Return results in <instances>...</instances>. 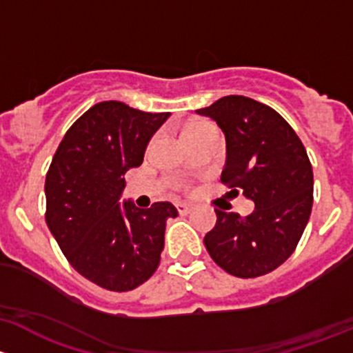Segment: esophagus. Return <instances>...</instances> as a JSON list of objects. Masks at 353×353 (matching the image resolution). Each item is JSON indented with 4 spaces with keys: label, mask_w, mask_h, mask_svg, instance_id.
Returning <instances> with one entry per match:
<instances>
[{
    "label": "esophagus",
    "mask_w": 353,
    "mask_h": 353,
    "mask_svg": "<svg viewBox=\"0 0 353 353\" xmlns=\"http://www.w3.org/2000/svg\"><path fill=\"white\" fill-rule=\"evenodd\" d=\"M176 210H178V214H181V216H183V214H188L192 210V203L178 202L176 203Z\"/></svg>",
    "instance_id": "esophagus-1"
}]
</instances>
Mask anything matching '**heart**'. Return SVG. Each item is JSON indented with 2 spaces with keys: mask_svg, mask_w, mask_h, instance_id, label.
I'll return each mask as SVG.
<instances>
[{
  "mask_svg": "<svg viewBox=\"0 0 353 353\" xmlns=\"http://www.w3.org/2000/svg\"><path fill=\"white\" fill-rule=\"evenodd\" d=\"M203 129H210L209 123H202V122L192 123V125H188L187 130H185V136H190V134L199 132V130H203Z\"/></svg>",
  "mask_w": 353,
  "mask_h": 353,
  "instance_id": "1",
  "label": "heart"
}]
</instances>
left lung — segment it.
I'll return each instance as SVG.
<instances>
[{
	"label": "left lung",
	"mask_w": 353,
	"mask_h": 353,
	"mask_svg": "<svg viewBox=\"0 0 353 353\" xmlns=\"http://www.w3.org/2000/svg\"><path fill=\"white\" fill-rule=\"evenodd\" d=\"M226 139L221 180L232 194L255 203L250 216L216 210V226L203 238L207 252L234 277L275 270L292 255L312 207V168L303 143L274 108L230 95L199 108ZM230 192V194H231Z\"/></svg>",
	"instance_id": "1"
}]
</instances>
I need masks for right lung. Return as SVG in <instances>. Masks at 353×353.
Returning <instances> with one entry per match:
<instances>
[{"label": "right lung", "instance_id": "obj_1", "mask_svg": "<svg viewBox=\"0 0 353 353\" xmlns=\"http://www.w3.org/2000/svg\"><path fill=\"white\" fill-rule=\"evenodd\" d=\"M170 114L101 101L66 132L46 176L47 226L74 270L103 289L125 292L154 274L165 246L170 202L121 203L130 168Z\"/></svg>", "mask_w": 353, "mask_h": 353}]
</instances>
